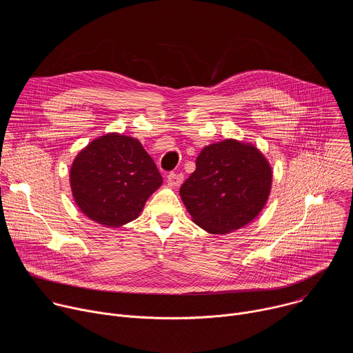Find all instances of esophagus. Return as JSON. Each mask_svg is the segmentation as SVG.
<instances>
[{
    "instance_id": "34e87169",
    "label": "esophagus",
    "mask_w": 353,
    "mask_h": 353,
    "mask_svg": "<svg viewBox=\"0 0 353 353\" xmlns=\"http://www.w3.org/2000/svg\"><path fill=\"white\" fill-rule=\"evenodd\" d=\"M168 183L172 187H179L183 183V174L181 173H169L168 174Z\"/></svg>"
}]
</instances>
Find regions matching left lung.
<instances>
[{
	"instance_id": "8db88e82",
	"label": "left lung",
	"mask_w": 353,
	"mask_h": 353,
	"mask_svg": "<svg viewBox=\"0 0 353 353\" xmlns=\"http://www.w3.org/2000/svg\"><path fill=\"white\" fill-rule=\"evenodd\" d=\"M195 172L180 187L192 221L214 234L234 232L264 208L272 184V169L251 143L223 139L205 146Z\"/></svg>"
}]
</instances>
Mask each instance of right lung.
Wrapping results in <instances>:
<instances>
[{
  "instance_id": "add662e5",
  "label": "right lung",
  "mask_w": 353,
  "mask_h": 353,
  "mask_svg": "<svg viewBox=\"0 0 353 353\" xmlns=\"http://www.w3.org/2000/svg\"><path fill=\"white\" fill-rule=\"evenodd\" d=\"M163 179L141 142L117 132L93 139L75 157L70 184L85 216L108 228L137 219Z\"/></svg>"
}]
</instances>
